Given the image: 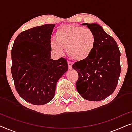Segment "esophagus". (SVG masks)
I'll return each mask as SVG.
<instances>
[{
  "instance_id": "1",
  "label": "esophagus",
  "mask_w": 132,
  "mask_h": 132,
  "mask_svg": "<svg viewBox=\"0 0 132 132\" xmlns=\"http://www.w3.org/2000/svg\"><path fill=\"white\" fill-rule=\"evenodd\" d=\"M68 68H69V69H71L72 65H73V63L70 62V61H68Z\"/></svg>"
}]
</instances>
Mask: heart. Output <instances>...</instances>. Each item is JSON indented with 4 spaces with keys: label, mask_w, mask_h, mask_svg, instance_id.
I'll return each mask as SVG.
<instances>
[{
    "label": "heart",
    "mask_w": 132,
    "mask_h": 132,
    "mask_svg": "<svg viewBox=\"0 0 132 132\" xmlns=\"http://www.w3.org/2000/svg\"><path fill=\"white\" fill-rule=\"evenodd\" d=\"M96 36L93 30L83 27L67 25L56 32V39L50 41V47L58 54L68 48V55L76 61L88 59L95 50Z\"/></svg>",
    "instance_id": "b5f03b06"
}]
</instances>
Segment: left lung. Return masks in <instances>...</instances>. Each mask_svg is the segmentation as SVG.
Wrapping results in <instances>:
<instances>
[{
	"mask_svg": "<svg viewBox=\"0 0 132 132\" xmlns=\"http://www.w3.org/2000/svg\"><path fill=\"white\" fill-rule=\"evenodd\" d=\"M96 36L95 50L85 60L77 61L73 69L78 72V93L85 100L97 102L115 91L121 73L120 52L116 41L97 23H83Z\"/></svg>",
	"mask_w": 132,
	"mask_h": 132,
	"instance_id": "left-lung-1",
	"label": "left lung"
}]
</instances>
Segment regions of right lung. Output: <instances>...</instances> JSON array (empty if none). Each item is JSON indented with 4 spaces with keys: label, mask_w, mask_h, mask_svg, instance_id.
<instances>
[{
    "label": "right lung",
    "mask_w": 132,
    "mask_h": 132,
    "mask_svg": "<svg viewBox=\"0 0 132 132\" xmlns=\"http://www.w3.org/2000/svg\"><path fill=\"white\" fill-rule=\"evenodd\" d=\"M54 24H46L21 32L11 50V73L21 98L35 105L50 102L57 81L68 70L67 61L51 59L50 38Z\"/></svg>",
    "instance_id": "1"
}]
</instances>
